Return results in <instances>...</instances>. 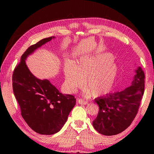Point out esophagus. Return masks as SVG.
I'll return each instance as SVG.
<instances>
[{"instance_id":"obj_1","label":"esophagus","mask_w":154,"mask_h":154,"mask_svg":"<svg viewBox=\"0 0 154 154\" xmlns=\"http://www.w3.org/2000/svg\"><path fill=\"white\" fill-rule=\"evenodd\" d=\"M77 103L80 104H89V103L87 102V101L85 100L84 99H78L77 100Z\"/></svg>"}]
</instances>
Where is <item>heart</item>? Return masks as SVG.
Returning <instances> with one entry per match:
<instances>
[{
    "label": "heart",
    "instance_id": "1",
    "mask_svg": "<svg viewBox=\"0 0 154 154\" xmlns=\"http://www.w3.org/2000/svg\"><path fill=\"white\" fill-rule=\"evenodd\" d=\"M110 54H99L80 57L74 65L68 62L64 67L65 85L73 93L84 85L87 93L98 97L109 93L118 75V67Z\"/></svg>",
    "mask_w": 154,
    "mask_h": 154
}]
</instances>
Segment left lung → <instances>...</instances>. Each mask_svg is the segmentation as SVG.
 Listing matches in <instances>:
<instances>
[{
    "label": "left lung",
    "instance_id": "8db88e82",
    "mask_svg": "<svg viewBox=\"0 0 154 154\" xmlns=\"http://www.w3.org/2000/svg\"><path fill=\"white\" fill-rule=\"evenodd\" d=\"M135 73L129 87L94 99L99 110L93 126L101 134H118L125 130L135 119L144 92L145 79L140 67L136 69Z\"/></svg>",
    "mask_w": 154,
    "mask_h": 154
}]
</instances>
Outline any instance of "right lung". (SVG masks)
<instances>
[{
  "label": "right lung",
  "instance_id": "obj_1",
  "mask_svg": "<svg viewBox=\"0 0 154 154\" xmlns=\"http://www.w3.org/2000/svg\"><path fill=\"white\" fill-rule=\"evenodd\" d=\"M54 38L42 39L29 47L12 75L13 92L22 116L34 131L43 135L60 131L76 104L74 96L62 94L49 80L35 77L26 63L29 55Z\"/></svg>",
  "mask_w": 154,
  "mask_h": 154
}]
</instances>
